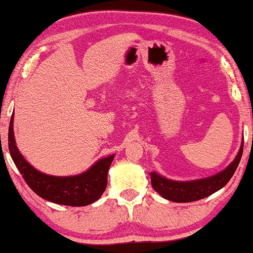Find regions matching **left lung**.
I'll return each mask as SVG.
<instances>
[{"mask_svg":"<svg viewBox=\"0 0 253 253\" xmlns=\"http://www.w3.org/2000/svg\"><path fill=\"white\" fill-rule=\"evenodd\" d=\"M243 140L240 146L239 153L233 160V162L218 173L207 178L195 179V180L179 181L168 179L164 175L153 171L151 172L153 188L164 199L177 203L194 202V201H199L210 196L211 194L215 193L227 185V182L233 177L234 172L239 167L241 157H242Z\"/></svg>","mask_w":253,"mask_h":253,"instance_id":"obj_1","label":"left lung"}]
</instances>
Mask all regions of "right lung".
I'll use <instances>...</instances> for the list:
<instances>
[{
  "mask_svg": "<svg viewBox=\"0 0 253 253\" xmlns=\"http://www.w3.org/2000/svg\"><path fill=\"white\" fill-rule=\"evenodd\" d=\"M12 114L9 126V151L27 185L40 197L69 207H85L100 199L107 186V173L114 154L102 157L86 171L75 175H51L35 169L19 152L13 133Z\"/></svg>",
  "mask_w": 253,
  "mask_h": 253,
  "instance_id": "add662e5",
  "label": "right lung"
}]
</instances>
